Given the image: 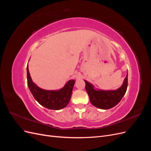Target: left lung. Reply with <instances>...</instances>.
Segmentation results:
<instances>
[{"label": "left lung", "mask_w": 151, "mask_h": 151, "mask_svg": "<svg viewBox=\"0 0 151 151\" xmlns=\"http://www.w3.org/2000/svg\"><path fill=\"white\" fill-rule=\"evenodd\" d=\"M84 81L91 104L97 108L107 109L115 106L125 95L128 86V74L122 87L115 91L95 90L92 84Z\"/></svg>", "instance_id": "left-lung-1"}]
</instances>
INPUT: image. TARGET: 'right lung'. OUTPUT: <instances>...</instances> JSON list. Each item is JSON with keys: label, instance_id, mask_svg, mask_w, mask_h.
I'll use <instances>...</instances> for the list:
<instances>
[{"label": "right lung", "instance_id": "right-lung-1", "mask_svg": "<svg viewBox=\"0 0 151 151\" xmlns=\"http://www.w3.org/2000/svg\"><path fill=\"white\" fill-rule=\"evenodd\" d=\"M27 80L31 93L41 105L50 109L58 110L65 108L69 103L75 81L70 80L58 91H47L40 88L31 80L28 65L27 66Z\"/></svg>", "mask_w": 151, "mask_h": 151}]
</instances>
